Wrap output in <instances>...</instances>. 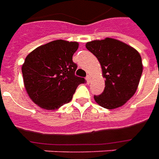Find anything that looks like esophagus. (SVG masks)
I'll return each mask as SVG.
<instances>
[{"label":"esophagus","instance_id":"esophagus-1","mask_svg":"<svg viewBox=\"0 0 159 159\" xmlns=\"http://www.w3.org/2000/svg\"><path fill=\"white\" fill-rule=\"evenodd\" d=\"M86 80H87V83H88V84H89L90 82H91V76L88 75L86 77Z\"/></svg>","mask_w":159,"mask_h":159}]
</instances>
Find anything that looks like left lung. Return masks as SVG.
Here are the masks:
<instances>
[{
    "label": "left lung",
    "mask_w": 159,
    "mask_h": 159,
    "mask_svg": "<svg viewBox=\"0 0 159 159\" xmlns=\"http://www.w3.org/2000/svg\"><path fill=\"white\" fill-rule=\"evenodd\" d=\"M86 48L98 59L106 79L103 93L94 95V100L110 110L123 106L136 92L140 83L143 66L139 52L108 37L87 42Z\"/></svg>",
    "instance_id": "1"
}]
</instances>
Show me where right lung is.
Returning <instances> with one entry per match:
<instances>
[{
	"instance_id": "right-lung-1",
	"label": "right lung",
	"mask_w": 159,
	"mask_h": 159,
	"mask_svg": "<svg viewBox=\"0 0 159 159\" xmlns=\"http://www.w3.org/2000/svg\"><path fill=\"white\" fill-rule=\"evenodd\" d=\"M78 42L56 40L34 49L22 66L24 84L34 103L45 110H57L69 103L85 79L75 76L72 61Z\"/></svg>"
}]
</instances>
